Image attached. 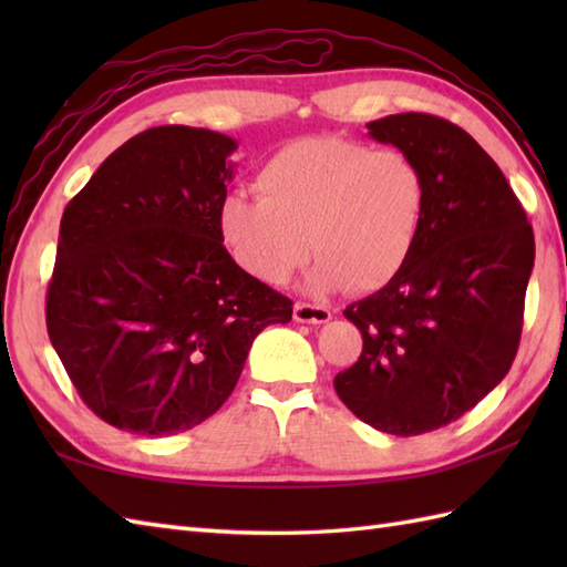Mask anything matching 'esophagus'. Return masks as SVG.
<instances>
[{"mask_svg":"<svg viewBox=\"0 0 567 567\" xmlns=\"http://www.w3.org/2000/svg\"><path fill=\"white\" fill-rule=\"evenodd\" d=\"M329 319H331V311L327 307L305 305V302L295 305V321L299 323H327Z\"/></svg>","mask_w":567,"mask_h":567,"instance_id":"34e87169","label":"esophagus"}]
</instances>
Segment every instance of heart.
Wrapping results in <instances>:
<instances>
[{
	"mask_svg": "<svg viewBox=\"0 0 567 567\" xmlns=\"http://www.w3.org/2000/svg\"><path fill=\"white\" fill-rule=\"evenodd\" d=\"M260 197L226 195L216 212L221 244L240 270L282 285L309 246L305 287L375 292L402 272L426 209V179L402 151L309 136L275 151L256 175Z\"/></svg>",
	"mask_w": 567,
	"mask_h": 567,
	"instance_id": "1",
	"label": "heart"
}]
</instances>
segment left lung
<instances>
[{
  "label": "left lung",
  "instance_id": "1",
  "mask_svg": "<svg viewBox=\"0 0 567 567\" xmlns=\"http://www.w3.org/2000/svg\"><path fill=\"white\" fill-rule=\"evenodd\" d=\"M368 136L419 165L426 209L402 272L346 307L363 353L333 388L372 429L419 436L463 416L509 372L534 231L507 177L463 128L406 112L370 122Z\"/></svg>",
  "mask_w": 567,
  "mask_h": 567
}]
</instances>
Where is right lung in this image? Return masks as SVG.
<instances>
[{
    "instance_id": "right-lung-1",
    "label": "right lung",
    "mask_w": 567,
    "mask_h": 567,
    "mask_svg": "<svg viewBox=\"0 0 567 567\" xmlns=\"http://www.w3.org/2000/svg\"><path fill=\"white\" fill-rule=\"evenodd\" d=\"M238 143L155 126L106 158L60 219L48 336L82 402L138 436L202 424L256 336L292 302L240 270L216 228Z\"/></svg>"
}]
</instances>
